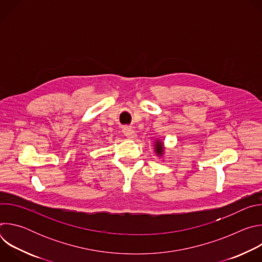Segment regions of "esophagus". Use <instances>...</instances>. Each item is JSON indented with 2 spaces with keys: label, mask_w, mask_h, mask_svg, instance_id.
<instances>
[{
  "label": "esophagus",
  "mask_w": 262,
  "mask_h": 262,
  "mask_svg": "<svg viewBox=\"0 0 262 262\" xmlns=\"http://www.w3.org/2000/svg\"><path fill=\"white\" fill-rule=\"evenodd\" d=\"M123 133H124V135L128 138V139H135L136 137H137V134H136V132L133 129V128H130V127H124L123 128Z\"/></svg>",
  "instance_id": "obj_1"
}]
</instances>
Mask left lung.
<instances>
[{
	"instance_id": "obj_1",
	"label": "left lung",
	"mask_w": 262,
	"mask_h": 262,
	"mask_svg": "<svg viewBox=\"0 0 262 262\" xmlns=\"http://www.w3.org/2000/svg\"><path fill=\"white\" fill-rule=\"evenodd\" d=\"M155 149H156V152H157V155H158L159 157L163 156V154H164V147H163V142H162V141H160V140L156 141V144H155Z\"/></svg>"
}]
</instances>
